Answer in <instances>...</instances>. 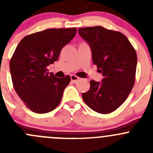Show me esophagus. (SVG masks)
I'll return each mask as SVG.
<instances>
[{
	"label": "esophagus",
	"instance_id": "1",
	"mask_svg": "<svg viewBox=\"0 0 153 153\" xmlns=\"http://www.w3.org/2000/svg\"><path fill=\"white\" fill-rule=\"evenodd\" d=\"M79 79H80L79 77L76 76V75H71V81H72L73 83L77 82V81H78Z\"/></svg>",
	"mask_w": 153,
	"mask_h": 153
}]
</instances>
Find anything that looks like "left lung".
<instances>
[{
  "mask_svg": "<svg viewBox=\"0 0 153 153\" xmlns=\"http://www.w3.org/2000/svg\"><path fill=\"white\" fill-rule=\"evenodd\" d=\"M78 33L90 46L93 64L104 76L101 83L90 81L83 100L98 113H110L126 101L133 88L136 52L127 38L117 31L98 26L79 28Z\"/></svg>",
  "mask_w": 153,
  "mask_h": 153,
  "instance_id": "left-lung-1",
  "label": "left lung"
}]
</instances>
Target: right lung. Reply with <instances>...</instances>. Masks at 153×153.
<instances>
[{
    "instance_id": "add662e5",
    "label": "right lung",
    "mask_w": 153,
    "mask_h": 153,
    "mask_svg": "<svg viewBox=\"0 0 153 153\" xmlns=\"http://www.w3.org/2000/svg\"><path fill=\"white\" fill-rule=\"evenodd\" d=\"M76 28L48 29L24 37L10 60L12 84L18 96L35 113L58 106L69 75L58 78L47 67L58 61L62 48L76 35Z\"/></svg>"
}]
</instances>
